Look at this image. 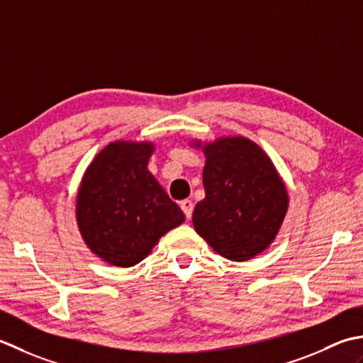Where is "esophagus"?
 I'll use <instances>...</instances> for the list:
<instances>
[{
    "instance_id": "34e87169",
    "label": "esophagus",
    "mask_w": 363,
    "mask_h": 363,
    "mask_svg": "<svg viewBox=\"0 0 363 363\" xmlns=\"http://www.w3.org/2000/svg\"><path fill=\"white\" fill-rule=\"evenodd\" d=\"M180 208L183 210L184 216L189 219L192 216V210H194V203H192V201H189V199H184V201L180 202Z\"/></svg>"
}]
</instances>
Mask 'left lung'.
Returning a JSON list of instances; mask_svg holds the SVG:
<instances>
[{"mask_svg":"<svg viewBox=\"0 0 363 363\" xmlns=\"http://www.w3.org/2000/svg\"><path fill=\"white\" fill-rule=\"evenodd\" d=\"M189 144L205 155V199L192 213L196 232L232 262L262 254L276 240L290 201L274 162L244 136Z\"/></svg>","mask_w":363,"mask_h":363,"instance_id":"8db88e82","label":"left lung"}]
</instances>
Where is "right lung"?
Instances as JSON below:
<instances>
[{"mask_svg": "<svg viewBox=\"0 0 363 363\" xmlns=\"http://www.w3.org/2000/svg\"><path fill=\"white\" fill-rule=\"evenodd\" d=\"M152 143L116 140L87 166L77 194L86 246L113 266L130 268L152 252L184 214L150 174Z\"/></svg>", "mask_w": 363, "mask_h": 363, "instance_id": "right-lung-1", "label": "right lung"}]
</instances>
